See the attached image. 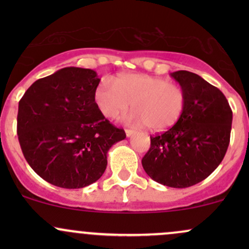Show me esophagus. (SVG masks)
Masks as SVG:
<instances>
[{"label": "esophagus", "mask_w": 249, "mask_h": 249, "mask_svg": "<svg viewBox=\"0 0 249 249\" xmlns=\"http://www.w3.org/2000/svg\"><path fill=\"white\" fill-rule=\"evenodd\" d=\"M125 133H126V137H131V136H133L136 132H134L133 130H128V128H126V130H125Z\"/></svg>", "instance_id": "34e87169"}]
</instances>
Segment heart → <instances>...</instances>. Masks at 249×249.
Segmentation results:
<instances>
[{
	"label": "heart",
	"mask_w": 249,
	"mask_h": 249,
	"mask_svg": "<svg viewBox=\"0 0 249 249\" xmlns=\"http://www.w3.org/2000/svg\"><path fill=\"white\" fill-rule=\"evenodd\" d=\"M95 101L107 118H117L127 111L130 103L133 111L126 121L152 131H164L173 126L182 115L186 96L177 83L161 77L125 75L113 81L102 82L96 89Z\"/></svg>",
	"instance_id": "heart-1"
}]
</instances>
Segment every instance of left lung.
<instances>
[{"instance_id": "left-lung-1", "label": "left lung", "mask_w": 249, "mask_h": 249, "mask_svg": "<svg viewBox=\"0 0 249 249\" xmlns=\"http://www.w3.org/2000/svg\"><path fill=\"white\" fill-rule=\"evenodd\" d=\"M171 77L184 89V111L170 130L151 136L142 164L154 181L185 188L206 179L222 161L233 113L224 93L196 73L179 70Z\"/></svg>"}]
</instances>
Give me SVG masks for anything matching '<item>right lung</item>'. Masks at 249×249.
Instances as JSON below:
<instances>
[{
  "label": "right lung",
  "mask_w": 249,
  "mask_h": 249,
  "mask_svg": "<svg viewBox=\"0 0 249 249\" xmlns=\"http://www.w3.org/2000/svg\"><path fill=\"white\" fill-rule=\"evenodd\" d=\"M96 71L69 67L34 83L18 103L17 136L25 160L45 181L82 188L98 180L107 151L126 138L95 102Z\"/></svg>",
  "instance_id": "obj_1"
}]
</instances>
